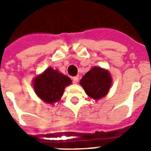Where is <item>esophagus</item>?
Returning a JSON list of instances; mask_svg holds the SVG:
<instances>
[{
    "label": "esophagus",
    "mask_w": 151,
    "mask_h": 151,
    "mask_svg": "<svg viewBox=\"0 0 151 151\" xmlns=\"http://www.w3.org/2000/svg\"><path fill=\"white\" fill-rule=\"evenodd\" d=\"M78 80H79L78 76H75V77H73V83H78Z\"/></svg>",
    "instance_id": "esophagus-1"
}]
</instances>
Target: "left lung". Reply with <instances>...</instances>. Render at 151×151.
I'll return each mask as SVG.
<instances>
[{
    "label": "left lung",
    "mask_w": 151,
    "mask_h": 151,
    "mask_svg": "<svg viewBox=\"0 0 151 151\" xmlns=\"http://www.w3.org/2000/svg\"><path fill=\"white\" fill-rule=\"evenodd\" d=\"M112 78L108 69L94 66L80 80L86 94L90 98L99 100L108 95Z\"/></svg>",
    "instance_id": "8db88e82"
}]
</instances>
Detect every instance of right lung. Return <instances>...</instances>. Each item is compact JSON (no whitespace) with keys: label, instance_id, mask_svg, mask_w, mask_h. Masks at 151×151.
Wrapping results in <instances>:
<instances>
[{"label":"right lung","instance_id":"add662e5","mask_svg":"<svg viewBox=\"0 0 151 151\" xmlns=\"http://www.w3.org/2000/svg\"><path fill=\"white\" fill-rule=\"evenodd\" d=\"M72 83L71 79L57 69L48 67L33 79L35 94L44 103L53 104L60 100L65 88Z\"/></svg>","mask_w":151,"mask_h":151}]
</instances>
